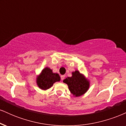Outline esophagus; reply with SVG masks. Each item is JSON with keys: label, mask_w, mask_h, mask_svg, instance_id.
Returning <instances> with one entry per match:
<instances>
[{"label": "esophagus", "mask_w": 126, "mask_h": 126, "mask_svg": "<svg viewBox=\"0 0 126 126\" xmlns=\"http://www.w3.org/2000/svg\"><path fill=\"white\" fill-rule=\"evenodd\" d=\"M64 78H65L64 75H62V76H61V79H62V80H63V79H64Z\"/></svg>", "instance_id": "34e87169"}]
</instances>
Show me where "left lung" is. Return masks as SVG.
Returning <instances> with one entry per match:
<instances>
[{
	"label": "left lung",
	"instance_id": "obj_1",
	"mask_svg": "<svg viewBox=\"0 0 126 126\" xmlns=\"http://www.w3.org/2000/svg\"><path fill=\"white\" fill-rule=\"evenodd\" d=\"M63 82L67 85L70 93L75 97L85 94L90 86V81L78 70L72 72L71 77L66 78Z\"/></svg>",
	"mask_w": 126,
	"mask_h": 126
}]
</instances>
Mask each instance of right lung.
I'll use <instances>...</instances> for the list:
<instances>
[{"label":"right lung","instance_id":"right-lung-1","mask_svg":"<svg viewBox=\"0 0 126 126\" xmlns=\"http://www.w3.org/2000/svg\"><path fill=\"white\" fill-rule=\"evenodd\" d=\"M60 76L57 73H53V70L46 67L41 70L36 78V83L40 89L46 91L53 86L56 82L60 81Z\"/></svg>","mask_w":126,"mask_h":126}]
</instances>
